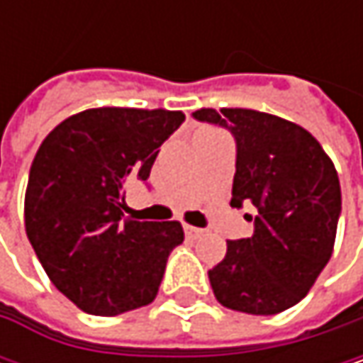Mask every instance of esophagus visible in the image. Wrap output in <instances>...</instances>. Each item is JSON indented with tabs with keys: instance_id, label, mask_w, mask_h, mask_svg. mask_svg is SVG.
I'll use <instances>...</instances> for the list:
<instances>
[{
	"instance_id": "obj_1",
	"label": "esophagus",
	"mask_w": 363,
	"mask_h": 363,
	"mask_svg": "<svg viewBox=\"0 0 363 363\" xmlns=\"http://www.w3.org/2000/svg\"><path fill=\"white\" fill-rule=\"evenodd\" d=\"M184 233H186V238H191V240H195V238H199V235H203V229H197V227H191V225H184Z\"/></svg>"
}]
</instances>
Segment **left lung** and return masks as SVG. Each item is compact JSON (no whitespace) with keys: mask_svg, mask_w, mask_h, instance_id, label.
I'll use <instances>...</instances> for the list:
<instances>
[{"mask_svg":"<svg viewBox=\"0 0 363 363\" xmlns=\"http://www.w3.org/2000/svg\"><path fill=\"white\" fill-rule=\"evenodd\" d=\"M197 121L235 138L233 208L254 206L252 238L229 240L208 271L216 301L275 315L294 307L324 271L340 216V182L322 145L301 125L252 109H199Z\"/></svg>","mask_w":363,"mask_h":363,"instance_id":"left-lung-1","label":"left lung"}]
</instances>
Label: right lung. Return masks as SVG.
Wrapping results in <instances>:
<instances>
[{
	"label": "right lung",
	"mask_w": 363,
	"mask_h": 363,
	"mask_svg": "<svg viewBox=\"0 0 363 363\" xmlns=\"http://www.w3.org/2000/svg\"><path fill=\"white\" fill-rule=\"evenodd\" d=\"M181 111L88 109L58 123L37 151L25 229L50 281L82 311L119 315L153 303L181 223L123 218V186L147 181Z\"/></svg>",
	"instance_id": "right-lung-1"
}]
</instances>
